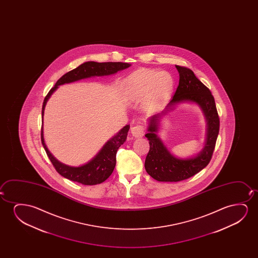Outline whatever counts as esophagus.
<instances>
[{"mask_svg": "<svg viewBox=\"0 0 258 258\" xmlns=\"http://www.w3.org/2000/svg\"><path fill=\"white\" fill-rule=\"evenodd\" d=\"M145 126L142 124H138L131 127V134L135 138H141L145 135Z\"/></svg>", "mask_w": 258, "mask_h": 258, "instance_id": "obj_1", "label": "esophagus"}]
</instances>
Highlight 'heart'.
Instances as JSON below:
<instances>
[{
	"label": "heart",
	"mask_w": 258,
	"mask_h": 258,
	"mask_svg": "<svg viewBox=\"0 0 258 258\" xmlns=\"http://www.w3.org/2000/svg\"><path fill=\"white\" fill-rule=\"evenodd\" d=\"M127 97L133 100L145 99V106L155 108L168 99L173 91V80L165 71L139 69L132 72L124 83Z\"/></svg>",
	"instance_id": "1"
}]
</instances>
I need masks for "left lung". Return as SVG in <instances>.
<instances>
[{"label":"left lung","mask_w":258,"mask_h":258,"mask_svg":"<svg viewBox=\"0 0 258 258\" xmlns=\"http://www.w3.org/2000/svg\"><path fill=\"white\" fill-rule=\"evenodd\" d=\"M176 69L180 74V80L173 99L165 111L151 118L148 133L145 135L150 145L145 159V170L153 179L159 181H180L204 169L212 159L219 135V113L212 92L195 76L190 69L178 65ZM183 101H191L199 104L205 113L209 125L205 148L198 156L187 160L173 157L155 134L158 126V118L171 106Z\"/></svg>","instance_id":"8db88e82"}]
</instances>
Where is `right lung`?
<instances>
[{
	"mask_svg": "<svg viewBox=\"0 0 258 258\" xmlns=\"http://www.w3.org/2000/svg\"><path fill=\"white\" fill-rule=\"evenodd\" d=\"M131 64L126 62H96V61H86L80 66L64 74L56 82L53 88L46 94L42 106V123L43 114L47 99L53 93L58 86L68 83L78 81L84 78L91 77H100L107 75L114 74L117 71H122L124 69L130 67ZM130 130V125H126L120 130L118 134L111 138L106 145L103 146L102 150L98 153L94 159L84 166L74 167L67 166L59 162L46 148L43 137V125L41 126V143L45 149L46 155L49 158L50 161L53 164L54 168L61 176L67 178L69 180L77 181L84 185H96L102 183L103 181L108 178L113 173L116 164V153L120 145H123L127 138V131Z\"/></svg>",
	"mask_w": 258,
	"mask_h": 258,
	"instance_id": "add662e5",
	"label": "right lung"
}]
</instances>
